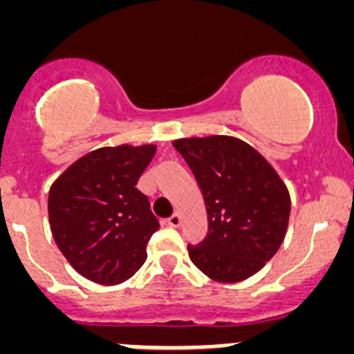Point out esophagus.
<instances>
[{"label":"esophagus","instance_id":"esophagus-1","mask_svg":"<svg viewBox=\"0 0 354 354\" xmlns=\"http://www.w3.org/2000/svg\"><path fill=\"white\" fill-rule=\"evenodd\" d=\"M180 216L177 214V212H175V214H171L170 218H168V225H170V227H179L180 225Z\"/></svg>","mask_w":354,"mask_h":354}]
</instances>
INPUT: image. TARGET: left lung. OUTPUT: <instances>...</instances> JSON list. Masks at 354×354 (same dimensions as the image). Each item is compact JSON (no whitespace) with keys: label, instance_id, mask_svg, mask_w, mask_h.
Returning a JSON list of instances; mask_svg holds the SVG:
<instances>
[{"label":"left lung","instance_id":"8db88e82","mask_svg":"<svg viewBox=\"0 0 354 354\" xmlns=\"http://www.w3.org/2000/svg\"><path fill=\"white\" fill-rule=\"evenodd\" d=\"M204 195L209 234L189 259L216 282L246 280L282 245L290 214L287 186L257 150L234 136L175 140Z\"/></svg>","mask_w":354,"mask_h":354}]
</instances>
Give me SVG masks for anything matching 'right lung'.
I'll use <instances>...</instances> for the list:
<instances>
[{
	"label": "right lung",
	"instance_id": "add662e5",
	"mask_svg": "<svg viewBox=\"0 0 354 354\" xmlns=\"http://www.w3.org/2000/svg\"><path fill=\"white\" fill-rule=\"evenodd\" d=\"M156 145L102 147L72 162L49 189V225L68 264L101 286L126 282L143 266L159 228L136 184Z\"/></svg>",
	"mask_w": 354,
	"mask_h": 354
}]
</instances>
